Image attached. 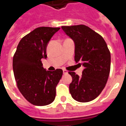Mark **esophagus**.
Returning <instances> with one entry per match:
<instances>
[{"label":"esophagus","mask_w":126,"mask_h":126,"mask_svg":"<svg viewBox=\"0 0 126 126\" xmlns=\"http://www.w3.org/2000/svg\"><path fill=\"white\" fill-rule=\"evenodd\" d=\"M63 74H67V73H68V71H67V70H65V69H63Z\"/></svg>","instance_id":"obj_1"}]
</instances>
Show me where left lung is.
Returning <instances> with one entry per match:
<instances>
[{"label":"left lung","mask_w":126,"mask_h":126,"mask_svg":"<svg viewBox=\"0 0 126 126\" xmlns=\"http://www.w3.org/2000/svg\"><path fill=\"white\" fill-rule=\"evenodd\" d=\"M75 44V61L84 66L81 77L69 71L72 82L69 91L73 99L87 102L101 93L110 71L111 57L104 38L85 25L61 26Z\"/></svg>","instance_id":"left-lung-1"}]
</instances>
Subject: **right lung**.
Listing matches in <instances>:
<instances>
[{
    "label": "right lung",
    "mask_w": 126,
    "mask_h": 126,
    "mask_svg": "<svg viewBox=\"0 0 126 126\" xmlns=\"http://www.w3.org/2000/svg\"><path fill=\"white\" fill-rule=\"evenodd\" d=\"M60 28L39 27L23 37L13 57V71L16 84L26 99L35 106H46L53 102L56 86L63 70L46 71L42 59L47 58L46 47Z\"/></svg>",
    "instance_id": "obj_1"
}]
</instances>
